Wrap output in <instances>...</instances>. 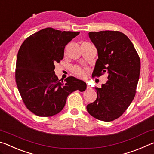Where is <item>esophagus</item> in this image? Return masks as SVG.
<instances>
[{
  "mask_svg": "<svg viewBox=\"0 0 154 154\" xmlns=\"http://www.w3.org/2000/svg\"><path fill=\"white\" fill-rule=\"evenodd\" d=\"M87 88H88V89H91V87L90 86V85H87Z\"/></svg>",
  "mask_w": 154,
  "mask_h": 154,
  "instance_id": "esophagus-1",
  "label": "esophagus"
}]
</instances>
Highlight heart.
<instances>
[{
	"label": "heart",
	"mask_w": 154,
	"mask_h": 154,
	"mask_svg": "<svg viewBox=\"0 0 154 154\" xmlns=\"http://www.w3.org/2000/svg\"><path fill=\"white\" fill-rule=\"evenodd\" d=\"M72 71H73L74 74L75 75H77L78 77H80V78L84 77L85 75V71L83 69H82V68H79V67L74 68L73 70H72Z\"/></svg>",
	"instance_id": "b5f03b06"
}]
</instances>
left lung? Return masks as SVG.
Returning a JSON list of instances; mask_svg holds the SVG:
<instances>
[{
	"label": "left lung",
	"mask_w": 154,
	"mask_h": 154,
	"mask_svg": "<svg viewBox=\"0 0 154 154\" xmlns=\"http://www.w3.org/2000/svg\"><path fill=\"white\" fill-rule=\"evenodd\" d=\"M89 37L98 51L92 77L107 72L108 81L96 88L97 98L87 105L94 118L105 122L118 118L134 98L139 79L140 61L133 44L119 31L90 32Z\"/></svg>",
	"instance_id": "1"
}]
</instances>
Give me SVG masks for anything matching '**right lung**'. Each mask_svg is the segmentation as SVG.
Listing matches in <instances>:
<instances>
[{"instance_id":"right-lung-1","label":"right lung","mask_w":154,"mask_h":154,"mask_svg":"<svg viewBox=\"0 0 154 154\" xmlns=\"http://www.w3.org/2000/svg\"><path fill=\"white\" fill-rule=\"evenodd\" d=\"M79 34L47 28L28 36L21 45L15 81L26 106L36 116L50 117L60 113L70 94L86 89L83 81L69 77L64 83L54 72L55 64L63 59L65 46Z\"/></svg>"}]
</instances>
